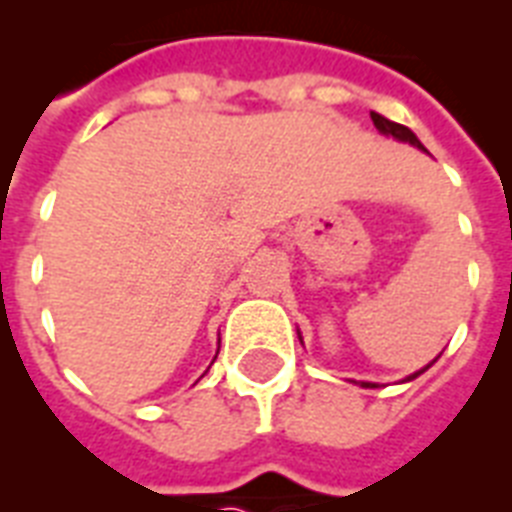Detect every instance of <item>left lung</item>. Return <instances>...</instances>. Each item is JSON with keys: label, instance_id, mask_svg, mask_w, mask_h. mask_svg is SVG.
<instances>
[{"label": "left lung", "instance_id": "obj_1", "mask_svg": "<svg viewBox=\"0 0 512 512\" xmlns=\"http://www.w3.org/2000/svg\"><path fill=\"white\" fill-rule=\"evenodd\" d=\"M372 122H374V127H377V130L382 132V135H390V138H396V140H401V143H409V146L425 151V146H422L420 140H417V135H414V132L409 130V127H404V124L390 122V119H385V116H380V114H374V111H372ZM300 342H303V340H300ZM430 364H433V361H430ZM428 366H425V369H428ZM425 369L409 374L406 380H414V377H420V374L425 372ZM361 385H364V388H377V385H372V382H361Z\"/></svg>", "mask_w": 512, "mask_h": 512}]
</instances>
